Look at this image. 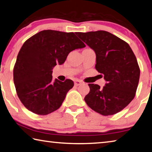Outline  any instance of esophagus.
Listing matches in <instances>:
<instances>
[{
  "label": "esophagus",
  "instance_id": "1",
  "mask_svg": "<svg viewBox=\"0 0 152 152\" xmlns=\"http://www.w3.org/2000/svg\"><path fill=\"white\" fill-rule=\"evenodd\" d=\"M82 83V82L81 81H80V80H76L75 82H74V85H75L76 86H78L80 85Z\"/></svg>",
  "mask_w": 152,
  "mask_h": 152
}]
</instances>
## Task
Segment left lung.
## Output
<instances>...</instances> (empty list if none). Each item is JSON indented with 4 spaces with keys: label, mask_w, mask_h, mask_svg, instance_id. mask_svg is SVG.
I'll return each mask as SVG.
<instances>
[{
    "label": "left lung",
    "mask_w": 152,
    "mask_h": 152,
    "mask_svg": "<svg viewBox=\"0 0 152 152\" xmlns=\"http://www.w3.org/2000/svg\"><path fill=\"white\" fill-rule=\"evenodd\" d=\"M76 35L95 52V68L106 81L101 88L89 84L86 103L103 115L120 112L136 95L140 70L130 46L116 36L104 30L76 32Z\"/></svg>",
    "instance_id": "obj_1"
}]
</instances>
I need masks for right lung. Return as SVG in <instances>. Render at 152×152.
I'll return each mask as SVG.
<instances>
[{
  "label": "right lung",
  "instance_id": "obj_1",
  "mask_svg": "<svg viewBox=\"0 0 152 152\" xmlns=\"http://www.w3.org/2000/svg\"><path fill=\"white\" fill-rule=\"evenodd\" d=\"M86 45L74 32L45 30L28 38L19 51L13 70L16 93L26 108L44 115L61 106L74 86L71 80H52V69L68 54Z\"/></svg>",
  "mask_w": 152,
  "mask_h": 152
}]
</instances>
